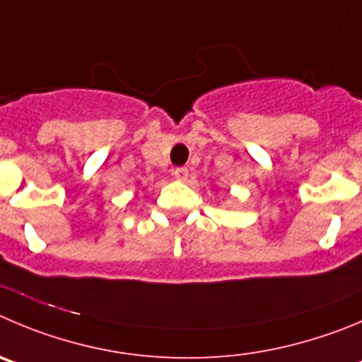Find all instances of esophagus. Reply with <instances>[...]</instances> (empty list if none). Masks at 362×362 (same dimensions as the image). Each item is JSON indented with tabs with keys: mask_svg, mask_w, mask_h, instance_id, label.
I'll use <instances>...</instances> for the list:
<instances>
[{
	"mask_svg": "<svg viewBox=\"0 0 362 362\" xmlns=\"http://www.w3.org/2000/svg\"><path fill=\"white\" fill-rule=\"evenodd\" d=\"M173 175H175V178H177V180L185 182V180H187V177H189V170H187V168H175Z\"/></svg>",
	"mask_w": 362,
	"mask_h": 362,
	"instance_id": "obj_1",
	"label": "esophagus"
}]
</instances>
